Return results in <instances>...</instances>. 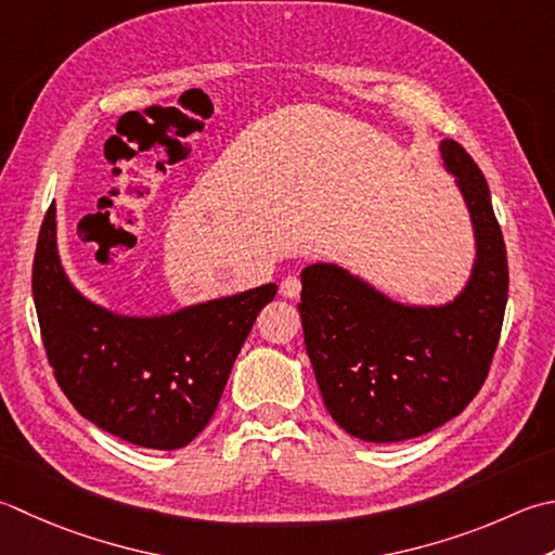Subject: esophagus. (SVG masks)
Instances as JSON below:
<instances>
[{
  "label": "esophagus",
  "mask_w": 555,
  "mask_h": 555,
  "mask_svg": "<svg viewBox=\"0 0 555 555\" xmlns=\"http://www.w3.org/2000/svg\"><path fill=\"white\" fill-rule=\"evenodd\" d=\"M281 293H284L286 298H298L300 296V279L286 276L284 281H281Z\"/></svg>",
  "instance_id": "34e87169"
}]
</instances>
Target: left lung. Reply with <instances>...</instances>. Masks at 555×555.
Here are the masks:
<instances>
[{"mask_svg": "<svg viewBox=\"0 0 555 555\" xmlns=\"http://www.w3.org/2000/svg\"><path fill=\"white\" fill-rule=\"evenodd\" d=\"M440 154L476 233L474 274L442 308L399 306L334 264L300 274V320L332 418L353 438L426 436L466 409L491 371L507 302V253L483 172L457 141Z\"/></svg>", "mask_w": 555, "mask_h": 555, "instance_id": "8db88e82", "label": "left lung"}]
</instances>
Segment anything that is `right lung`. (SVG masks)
<instances>
[{
  "instance_id": "right-lung-1",
  "label": "right lung",
  "mask_w": 555,
  "mask_h": 555,
  "mask_svg": "<svg viewBox=\"0 0 555 555\" xmlns=\"http://www.w3.org/2000/svg\"><path fill=\"white\" fill-rule=\"evenodd\" d=\"M276 284L166 318H119L64 276L54 204L33 257L42 346L62 392L83 418L139 448L178 450L211 421L231 367Z\"/></svg>"
}]
</instances>
